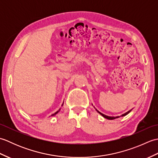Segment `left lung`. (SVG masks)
<instances>
[{
    "instance_id": "obj_1",
    "label": "left lung",
    "mask_w": 158,
    "mask_h": 158,
    "mask_svg": "<svg viewBox=\"0 0 158 158\" xmlns=\"http://www.w3.org/2000/svg\"><path fill=\"white\" fill-rule=\"evenodd\" d=\"M97 111H98V110H97ZM131 111V110H129V111H127V112H126V113H124V114H123V115H122V117H123V116H125V115H127V114H128ZM100 115H102L104 117H105V118H106V119H115V118H117V117H109V116H107V115H104V114H102V113H100L99 111H98Z\"/></svg>"
}]
</instances>
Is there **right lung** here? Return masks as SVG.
Segmentation results:
<instances>
[{
    "mask_svg": "<svg viewBox=\"0 0 158 158\" xmlns=\"http://www.w3.org/2000/svg\"><path fill=\"white\" fill-rule=\"evenodd\" d=\"M58 111H57L56 113H53V115H52V116H53V115H56V114H57V113H58Z\"/></svg>",
    "mask_w": 158,
    "mask_h": 158,
    "instance_id": "add662e5",
    "label": "right lung"
}]
</instances>
